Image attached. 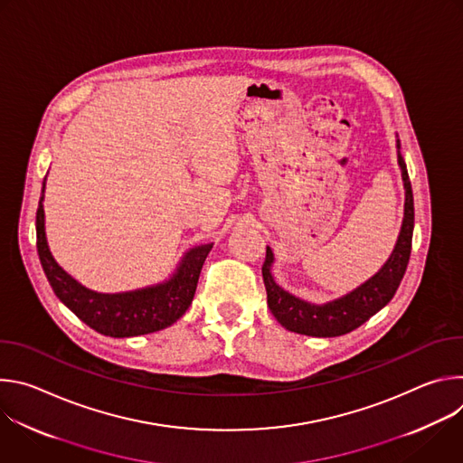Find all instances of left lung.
I'll return each mask as SVG.
<instances>
[{
	"label": "left lung",
	"mask_w": 463,
	"mask_h": 463,
	"mask_svg": "<svg viewBox=\"0 0 463 463\" xmlns=\"http://www.w3.org/2000/svg\"><path fill=\"white\" fill-rule=\"evenodd\" d=\"M398 148V165L402 168V179L405 186V213L403 223L388 260L381 269L364 280L361 286L350 293L315 304L295 297L293 293L280 288L271 273L275 263V254L268 245L266 261H263L261 275L268 291V306L275 318L289 332L309 335V337H339L354 332L355 327L364 324L370 317L381 311L398 291L403 275L409 266L411 249H412V232H414V195L407 172L405 159L402 156V143L395 141Z\"/></svg>",
	"instance_id": "obj_1"
}]
</instances>
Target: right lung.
<instances>
[{"mask_svg":"<svg viewBox=\"0 0 463 463\" xmlns=\"http://www.w3.org/2000/svg\"><path fill=\"white\" fill-rule=\"evenodd\" d=\"M43 192L45 179L36 213L38 256L54 295L82 322L102 335L124 339L159 332L184 315L192 304L205 258L214 243L197 245L186 250L177 263V269L165 282L134 291L99 293L77 282L52 258L45 236Z\"/></svg>","mask_w":463,"mask_h":463,"instance_id":"obj_1","label":"right lung"}]
</instances>
